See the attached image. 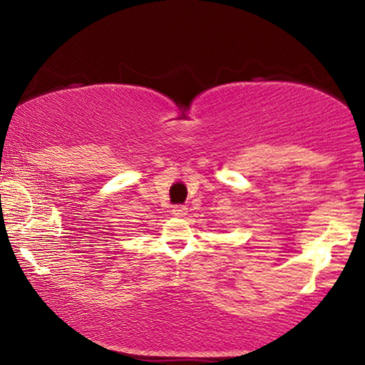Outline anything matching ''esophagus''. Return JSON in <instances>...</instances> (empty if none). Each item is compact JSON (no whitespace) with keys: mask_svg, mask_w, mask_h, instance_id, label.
<instances>
[{"mask_svg":"<svg viewBox=\"0 0 365 365\" xmlns=\"http://www.w3.org/2000/svg\"><path fill=\"white\" fill-rule=\"evenodd\" d=\"M173 216L186 217L187 216V207L186 206H176L173 209Z\"/></svg>","mask_w":365,"mask_h":365,"instance_id":"1","label":"esophagus"}]
</instances>
